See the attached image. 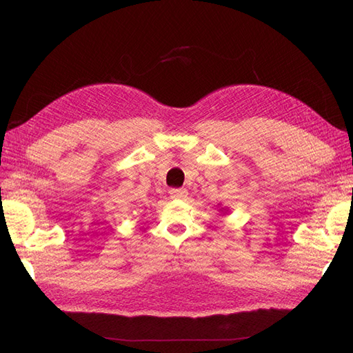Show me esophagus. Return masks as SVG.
<instances>
[{"label":"esophagus","mask_w":353,"mask_h":353,"mask_svg":"<svg viewBox=\"0 0 353 353\" xmlns=\"http://www.w3.org/2000/svg\"><path fill=\"white\" fill-rule=\"evenodd\" d=\"M169 194L172 199H187V196H188L185 188H172L169 191Z\"/></svg>","instance_id":"1"}]
</instances>
